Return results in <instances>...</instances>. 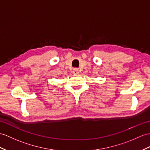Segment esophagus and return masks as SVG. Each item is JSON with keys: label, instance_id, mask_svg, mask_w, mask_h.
<instances>
[{"label": "esophagus", "instance_id": "1", "mask_svg": "<svg viewBox=\"0 0 150 150\" xmlns=\"http://www.w3.org/2000/svg\"><path fill=\"white\" fill-rule=\"evenodd\" d=\"M72 72H73V74H78V73H79V70H78V68H74V69H73Z\"/></svg>", "mask_w": 150, "mask_h": 150}]
</instances>
